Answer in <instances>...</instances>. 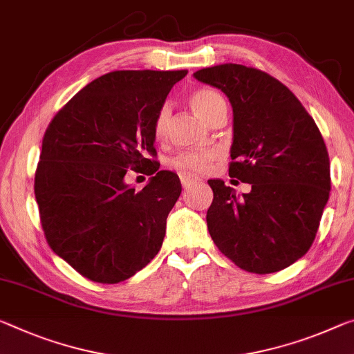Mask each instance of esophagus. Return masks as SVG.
Returning a JSON list of instances; mask_svg holds the SVG:
<instances>
[{
	"instance_id": "obj_1",
	"label": "esophagus",
	"mask_w": 354,
	"mask_h": 354,
	"mask_svg": "<svg viewBox=\"0 0 354 354\" xmlns=\"http://www.w3.org/2000/svg\"><path fill=\"white\" fill-rule=\"evenodd\" d=\"M198 180H199V178L196 177V176H193V174H185V172L180 174V182H182V187L183 188H189V187H192V185L198 183Z\"/></svg>"
}]
</instances>
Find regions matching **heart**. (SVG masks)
<instances>
[{"mask_svg": "<svg viewBox=\"0 0 354 354\" xmlns=\"http://www.w3.org/2000/svg\"><path fill=\"white\" fill-rule=\"evenodd\" d=\"M188 102L193 111L198 113L201 118H204V120L207 122L212 120V117H214L221 107H226L223 97L212 88L194 90L193 93L189 95ZM169 115H171V109L167 104L162 106L158 111V113H156V118L153 123V136L156 140L165 139ZM218 156H220V151L216 149L183 151V153L177 155L176 158L171 161V166L185 174H203L207 171L210 162L218 158Z\"/></svg>", "mask_w": 354, "mask_h": 354, "instance_id": "b5f03b06", "label": "heart"}]
</instances>
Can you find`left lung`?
<instances>
[{"mask_svg": "<svg viewBox=\"0 0 354 354\" xmlns=\"http://www.w3.org/2000/svg\"><path fill=\"white\" fill-rule=\"evenodd\" d=\"M193 75L230 100V176L252 185L239 198L223 180H209L212 241L247 272L285 269L312 247L329 199L323 136L292 91L263 71L226 63Z\"/></svg>", "mask_w": 354, "mask_h": 354, "instance_id": "obj_1", "label": "left lung"}]
</instances>
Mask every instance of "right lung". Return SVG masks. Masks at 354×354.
Returning <instances> with one entry per match:
<instances>
[{
	"instance_id": "add662e5",
	"label": "right lung",
	"mask_w": 354,
	"mask_h": 354,
	"mask_svg": "<svg viewBox=\"0 0 354 354\" xmlns=\"http://www.w3.org/2000/svg\"><path fill=\"white\" fill-rule=\"evenodd\" d=\"M188 71H113L59 109L42 139L35 196L47 243L97 283H118L156 257L166 218L182 193L177 174L160 171L153 123ZM151 175L139 192L128 169Z\"/></svg>"
}]
</instances>
